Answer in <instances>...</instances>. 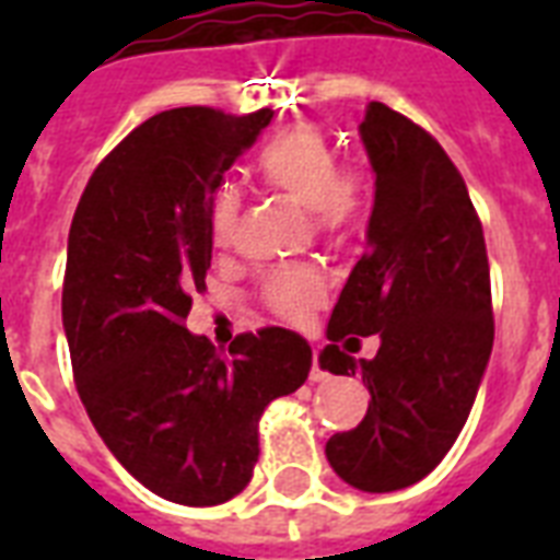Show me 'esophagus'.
Masks as SVG:
<instances>
[{
  "mask_svg": "<svg viewBox=\"0 0 560 560\" xmlns=\"http://www.w3.org/2000/svg\"><path fill=\"white\" fill-rule=\"evenodd\" d=\"M328 377V372H323V366H319V349H314V366H311V381H325Z\"/></svg>",
  "mask_w": 560,
  "mask_h": 560,
  "instance_id": "1",
  "label": "esophagus"
}]
</instances>
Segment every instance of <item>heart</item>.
Here are the masks:
<instances>
[{
  "label": "heart",
  "mask_w": 560,
  "mask_h": 560,
  "mask_svg": "<svg viewBox=\"0 0 560 560\" xmlns=\"http://www.w3.org/2000/svg\"><path fill=\"white\" fill-rule=\"evenodd\" d=\"M255 171L267 188L302 202L314 226L325 237H342L351 232L363 211V183L354 171L337 168L331 142L323 130L311 125L290 127L264 144ZM241 200L232 188L214 191L209 202V235L214 246H226L235 235ZM264 296L284 319H302L323 299V279L314 270L272 272L264 284Z\"/></svg>",
  "instance_id": "b5f03b06"
}]
</instances>
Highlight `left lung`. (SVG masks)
<instances>
[{"label":"left lung","mask_w":560,"mask_h":560,"mask_svg":"<svg viewBox=\"0 0 560 560\" xmlns=\"http://www.w3.org/2000/svg\"><path fill=\"white\" fill-rule=\"evenodd\" d=\"M360 139L374 171L366 253L334 305L319 366L363 374L372 400L325 456L349 486L386 494L424 479L462 433L494 314L482 223L442 144L381 101L366 104ZM346 332H381L382 349L354 361L336 346Z\"/></svg>","instance_id":"obj_1"}]
</instances>
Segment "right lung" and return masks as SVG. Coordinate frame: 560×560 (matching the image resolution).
Instances as JSON below:
<instances>
[{"label":"right lung","instance_id":"add662e5","mask_svg":"<svg viewBox=\"0 0 560 560\" xmlns=\"http://www.w3.org/2000/svg\"><path fill=\"white\" fill-rule=\"evenodd\" d=\"M270 118L211 107L148 118L95 168L69 229L63 331L78 395L109 453L179 505L244 491L264 407L311 372V346L288 328L241 334L220 358L183 325L211 267V197Z\"/></svg>","mask_w":560,"mask_h":560}]
</instances>
